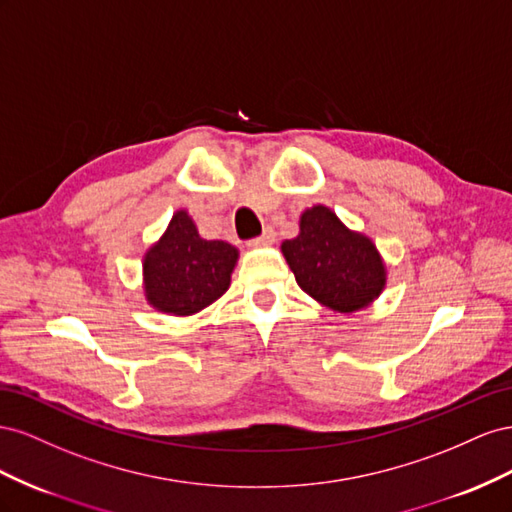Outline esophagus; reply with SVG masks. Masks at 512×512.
<instances>
[{
  "instance_id": "esophagus-1",
  "label": "esophagus",
  "mask_w": 512,
  "mask_h": 512,
  "mask_svg": "<svg viewBox=\"0 0 512 512\" xmlns=\"http://www.w3.org/2000/svg\"><path fill=\"white\" fill-rule=\"evenodd\" d=\"M274 238H276L274 229H272V227H266L264 233H261V236H257V238H253V240H248V246H253V248H257V246H268V244L274 242Z\"/></svg>"
}]
</instances>
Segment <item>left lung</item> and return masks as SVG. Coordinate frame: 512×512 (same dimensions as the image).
Instances as JSON below:
<instances>
[{
    "label": "left lung",
    "mask_w": 512,
    "mask_h": 512,
    "mask_svg": "<svg viewBox=\"0 0 512 512\" xmlns=\"http://www.w3.org/2000/svg\"><path fill=\"white\" fill-rule=\"evenodd\" d=\"M281 251L296 283L324 306L352 313L373 302L386 285V268L375 244L349 231L326 206L300 216V233Z\"/></svg>",
    "instance_id": "8db88e82"
}]
</instances>
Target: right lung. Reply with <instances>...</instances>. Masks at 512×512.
Returning <instances> with one entry per match:
<instances>
[{"label": "right lung", "mask_w": 512, "mask_h": 512, "mask_svg": "<svg viewBox=\"0 0 512 512\" xmlns=\"http://www.w3.org/2000/svg\"><path fill=\"white\" fill-rule=\"evenodd\" d=\"M236 261V246L203 240L188 212H175L163 238L145 253V298L163 313L193 315L229 289Z\"/></svg>", "instance_id": "right-lung-1"}]
</instances>
